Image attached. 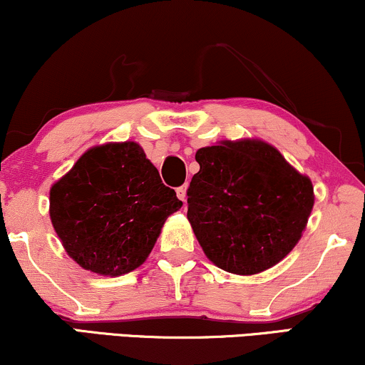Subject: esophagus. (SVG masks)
<instances>
[{"label":"esophagus","mask_w":365,"mask_h":365,"mask_svg":"<svg viewBox=\"0 0 365 365\" xmlns=\"http://www.w3.org/2000/svg\"><path fill=\"white\" fill-rule=\"evenodd\" d=\"M177 195H178L180 200L185 202V200H187V185L178 187V188H177Z\"/></svg>","instance_id":"34e87169"}]
</instances>
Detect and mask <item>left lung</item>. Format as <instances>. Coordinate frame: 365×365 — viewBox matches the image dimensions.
<instances>
[{
    "label": "left lung",
    "instance_id": "8db88e82",
    "mask_svg": "<svg viewBox=\"0 0 365 365\" xmlns=\"http://www.w3.org/2000/svg\"><path fill=\"white\" fill-rule=\"evenodd\" d=\"M188 188L198 244L217 267L251 276L283 261L307 229L315 204L312 180L257 138L224 140L195 153Z\"/></svg>",
    "mask_w": 365,
    "mask_h": 365
}]
</instances>
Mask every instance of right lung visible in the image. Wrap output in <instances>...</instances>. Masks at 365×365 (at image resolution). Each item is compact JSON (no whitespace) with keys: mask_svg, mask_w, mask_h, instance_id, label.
<instances>
[{"mask_svg":"<svg viewBox=\"0 0 365 365\" xmlns=\"http://www.w3.org/2000/svg\"><path fill=\"white\" fill-rule=\"evenodd\" d=\"M182 200L136 141L92 146L50 188V220L81 267L123 276L150 256Z\"/></svg>","mask_w":365,"mask_h":365,"instance_id":"obj_1","label":"right lung"}]
</instances>
